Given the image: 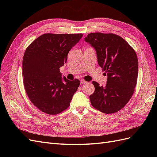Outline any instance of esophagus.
Wrapping results in <instances>:
<instances>
[{
  "label": "esophagus",
  "mask_w": 157,
  "mask_h": 157,
  "mask_svg": "<svg viewBox=\"0 0 157 157\" xmlns=\"http://www.w3.org/2000/svg\"><path fill=\"white\" fill-rule=\"evenodd\" d=\"M87 82L86 81V80H80V84H86Z\"/></svg>",
  "instance_id": "34e87169"
}]
</instances>
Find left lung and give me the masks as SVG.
<instances>
[{
	"label": "left lung",
	"mask_w": 157,
	"mask_h": 157,
	"mask_svg": "<svg viewBox=\"0 0 157 157\" xmlns=\"http://www.w3.org/2000/svg\"><path fill=\"white\" fill-rule=\"evenodd\" d=\"M84 40L96 51L99 65L107 75L106 86L93 81L92 105L106 114L115 113L130 101L137 84L138 60L134 48L113 33H91Z\"/></svg>",
	"instance_id": "8db88e82"
}]
</instances>
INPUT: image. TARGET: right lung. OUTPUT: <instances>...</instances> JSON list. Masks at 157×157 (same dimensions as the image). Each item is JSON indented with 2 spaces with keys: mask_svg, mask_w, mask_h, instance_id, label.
<instances>
[{
  "mask_svg": "<svg viewBox=\"0 0 157 157\" xmlns=\"http://www.w3.org/2000/svg\"><path fill=\"white\" fill-rule=\"evenodd\" d=\"M82 36L46 33L27 48L22 63L23 85L30 101L40 111L56 115L69 107L80 81L62 78L59 68Z\"/></svg>",
  "mask_w": 157,
  "mask_h": 157,
  "instance_id": "obj_1",
  "label": "right lung"
}]
</instances>
